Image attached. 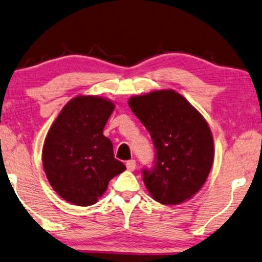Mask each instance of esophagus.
Wrapping results in <instances>:
<instances>
[{"label":"esophagus","instance_id":"34e87169","mask_svg":"<svg viewBox=\"0 0 262 262\" xmlns=\"http://www.w3.org/2000/svg\"><path fill=\"white\" fill-rule=\"evenodd\" d=\"M126 168H127V170L134 171L136 169V161L135 160L127 161V162H126Z\"/></svg>","mask_w":262,"mask_h":262}]
</instances>
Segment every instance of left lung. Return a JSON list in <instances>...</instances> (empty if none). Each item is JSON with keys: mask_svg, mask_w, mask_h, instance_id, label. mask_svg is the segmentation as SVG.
Wrapping results in <instances>:
<instances>
[{"mask_svg": "<svg viewBox=\"0 0 262 262\" xmlns=\"http://www.w3.org/2000/svg\"><path fill=\"white\" fill-rule=\"evenodd\" d=\"M128 106L156 148L155 169L143 171L150 196L164 205L192 199L205 184L214 157L205 118L174 89L131 96Z\"/></svg>", "mask_w": 262, "mask_h": 262, "instance_id": "obj_1", "label": "left lung"}]
</instances>
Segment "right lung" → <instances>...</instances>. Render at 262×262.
Here are the masks:
<instances>
[{
	"label": "right lung",
	"mask_w": 262,
	"mask_h": 262,
	"mask_svg": "<svg viewBox=\"0 0 262 262\" xmlns=\"http://www.w3.org/2000/svg\"><path fill=\"white\" fill-rule=\"evenodd\" d=\"M114 108L116 103L107 98L77 95L67 102L46 135L42 167L51 187L68 203L93 205L108 182L126 169L114 159L112 142L103 136Z\"/></svg>",
	"instance_id": "right-lung-1"
}]
</instances>
